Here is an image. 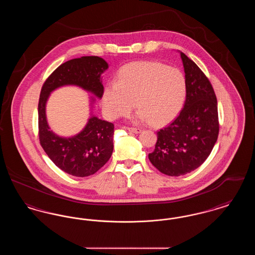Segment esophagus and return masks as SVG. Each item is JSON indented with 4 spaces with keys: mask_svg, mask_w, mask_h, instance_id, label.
I'll return each instance as SVG.
<instances>
[{
    "mask_svg": "<svg viewBox=\"0 0 255 255\" xmlns=\"http://www.w3.org/2000/svg\"><path fill=\"white\" fill-rule=\"evenodd\" d=\"M126 130H128L129 132H132V133H138L141 132V129L139 128H133V127H127Z\"/></svg>",
    "mask_w": 255,
    "mask_h": 255,
    "instance_id": "esophagus-1",
    "label": "esophagus"
}]
</instances>
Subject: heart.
I'll return each instance as SVG.
<instances>
[{"mask_svg":"<svg viewBox=\"0 0 255 255\" xmlns=\"http://www.w3.org/2000/svg\"><path fill=\"white\" fill-rule=\"evenodd\" d=\"M186 80L182 72L158 62H135L122 69L117 83L104 87L102 108L110 120L128 116L135 103V121L163 125L174 120L183 107Z\"/></svg>","mask_w":255,"mask_h":255,"instance_id":"b5f03b06","label":"heart"}]
</instances>
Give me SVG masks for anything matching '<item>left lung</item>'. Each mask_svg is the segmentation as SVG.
Segmentation results:
<instances>
[{"mask_svg": "<svg viewBox=\"0 0 255 255\" xmlns=\"http://www.w3.org/2000/svg\"><path fill=\"white\" fill-rule=\"evenodd\" d=\"M179 51V50H178ZM186 80L183 109L167 127L159 130L151 163L167 176H182L204 163L219 133L217 98L206 75L193 61L179 51Z\"/></svg>", "mask_w": 255, "mask_h": 255, "instance_id": "left-lung-1", "label": "left lung"}]
</instances>
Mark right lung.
Segmentation results:
<instances>
[{"label":"right lung","mask_w":255,"mask_h":255,"mask_svg":"<svg viewBox=\"0 0 255 255\" xmlns=\"http://www.w3.org/2000/svg\"><path fill=\"white\" fill-rule=\"evenodd\" d=\"M108 68V63L98 56L74 58L60 65L41 90L38 104L40 143L57 167L74 177L95 174L109 160L114 150V124L98 119L93 113L96 98L102 97V74ZM66 85L78 86L92 95L90 118L86 127L71 137L59 136L50 130L45 113L51 93Z\"/></svg>","instance_id":"add662e5"}]
</instances>
